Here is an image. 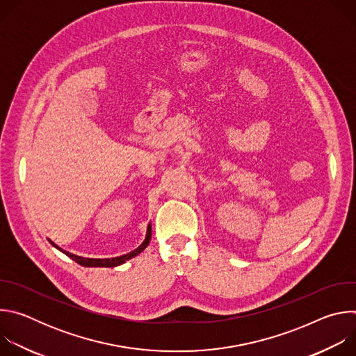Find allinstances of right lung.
<instances>
[{"label": "right lung", "mask_w": 356, "mask_h": 356, "mask_svg": "<svg viewBox=\"0 0 356 356\" xmlns=\"http://www.w3.org/2000/svg\"><path fill=\"white\" fill-rule=\"evenodd\" d=\"M150 236H152V225L147 224V228H146V235H145V239L143 242L134 250H131L129 253H127V255H121V257H117V258H107V259H94V258H83V257H79V255H74V253H70L65 249H62L60 246H58L55 242H52L49 239V242L52 243L56 249H59L60 252H63L65 255H67L70 259H73L74 262H77L79 265L81 266H86V268H115V266H120L122 264H125L127 261L135 258L136 255H139V253L149 245V241H150Z\"/></svg>", "instance_id": "add662e5"}]
</instances>
